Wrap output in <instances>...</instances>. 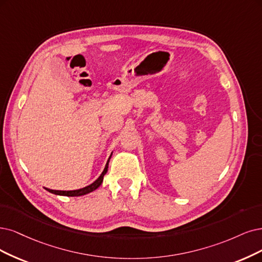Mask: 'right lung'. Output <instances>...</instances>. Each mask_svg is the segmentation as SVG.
<instances>
[{
  "mask_svg": "<svg viewBox=\"0 0 262 262\" xmlns=\"http://www.w3.org/2000/svg\"><path fill=\"white\" fill-rule=\"evenodd\" d=\"M112 156V154H111ZM110 156V158H111ZM110 158L108 160V162H106L105 164V167L103 169V171L101 172V175L97 178L93 183H91L90 186L87 187H84L82 189H79V190H72V191H61V190H52V189H47L45 188L48 192L53 193V194H56V195H63V196H81V195H85L87 194V193H91L93 191H95L96 189H98L100 187V185L103 181V176L106 173V171H108V166H109V161H110Z\"/></svg>",
  "mask_w": 262,
  "mask_h": 262,
  "instance_id": "add662e5",
  "label": "right lung"
}]
</instances>
